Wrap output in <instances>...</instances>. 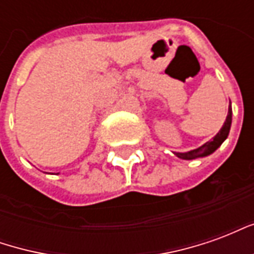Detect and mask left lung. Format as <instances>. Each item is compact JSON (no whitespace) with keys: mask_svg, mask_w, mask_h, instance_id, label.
Returning a JSON list of instances; mask_svg holds the SVG:
<instances>
[{"mask_svg":"<svg viewBox=\"0 0 254 254\" xmlns=\"http://www.w3.org/2000/svg\"><path fill=\"white\" fill-rule=\"evenodd\" d=\"M231 120H233V110H231V106H229V113H227L223 127L216 133V136L211 141H207V143L202 144L201 147H198L196 149H191V151H188V152H174V155L178 156L180 159L190 160L197 159V158H205L208 155L213 154L222 145L224 140L227 138V136H229L230 127H231Z\"/></svg>","mask_w":254,"mask_h":254,"instance_id":"8db88e82","label":"left lung"}]
</instances>
